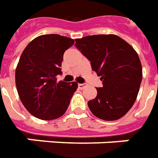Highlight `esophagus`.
<instances>
[{
	"instance_id": "34e87169",
	"label": "esophagus",
	"mask_w": 158,
	"mask_h": 158,
	"mask_svg": "<svg viewBox=\"0 0 158 158\" xmlns=\"http://www.w3.org/2000/svg\"><path fill=\"white\" fill-rule=\"evenodd\" d=\"M78 85H79V88L80 90H83V89H85V87H87L86 84H79Z\"/></svg>"
}]
</instances>
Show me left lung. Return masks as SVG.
I'll list each match as a JSON object with an SVG mask.
<instances>
[{"mask_svg":"<svg viewBox=\"0 0 158 158\" xmlns=\"http://www.w3.org/2000/svg\"><path fill=\"white\" fill-rule=\"evenodd\" d=\"M75 42L102 80V87L97 88V97L88 102L91 113L104 121L124 116L136 101L143 77L135 49L114 34L87 36Z\"/></svg>","mask_w":158,"mask_h":158,"instance_id":"obj_1","label":"left lung"}]
</instances>
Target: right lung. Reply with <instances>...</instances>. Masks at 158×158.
<instances>
[{
	"label": "right lung",
	"instance_id": "1",
	"mask_svg": "<svg viewBox=\"0 0 158 158\" xmlns=\"http://www.w3.org/2000/svg\"><path fill=\"white\" fill-rule=\"evenodd\" d=\"M74 40L57 34L34 38L22 52L15 70L20 101L33 116L50 121L63 115L78 88L76 82L57 81L64 52Z\"/></svg>",
	"mask_w": 158,
	"mask_h": 158
}]
</instances>
